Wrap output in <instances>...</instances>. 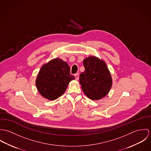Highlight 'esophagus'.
<instances>
[{
    "instance_id": "esophagus-1",
    "label": "esophagus",
    "mask_w": 151,
    "mask_h": 151,
    "mask_svg": "<svg viewBox=\"0 0 151 151\" xmlns=\"http://www.w3.org/2000/svg\"><path fill=\"white\" fill-rule=\"evenodd\" d=\"M74 76H75V78L76 80H78L79 79V74L78 73H77L76 74H74Z\"/></svg>"
}]
</instances>
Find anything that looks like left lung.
<instances>
[{
  "mask_svg": "<svg viewBox=\"0 0 151 151\" xmlns=\"http://www.w3.org/2000/svg\"><path fill=\"white\" fill-rule=\"evenodd\" d=\"M85 67L80 76L82 89L89 99L96 101L108 94L112 78L106 63L96 56H89L83 60Z\"/></svg>",
  "mask_w": 151,
  "mask_h": 151,
  "instance_id": "obj_1",
  "label": "left lung"
}]
</instances>
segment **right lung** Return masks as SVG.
Wrapping results in <instances>:
<instances>
[{
    "label": "right lung",
    "instance_id": "1",
    "mask_svg": "<svg viewBox=\"0 0 151 151\" xmlns=\"http://www.w3.org/2000/svg\"><path fill=\"white\" fill-rule=\"evenodd\" d=\"M75 77L70 74L68 63L61 59L56 58L41 67L35 84L43 98L53 101L64 93L69 83Z\"/></svg>",
    "mask_w": 151,
    "mask_h": 151
}]
</instances>
